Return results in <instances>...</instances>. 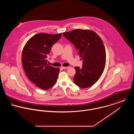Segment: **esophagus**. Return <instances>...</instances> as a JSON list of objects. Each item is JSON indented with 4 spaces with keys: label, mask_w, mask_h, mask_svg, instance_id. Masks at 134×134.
I'll use <instances>...</instances> for the list:
<instances>
[{
    "label": "esophagus",
    "mask_w": 134,
    "mask_h": 134,
    "mask_svg": "<svg viewBox=\"0 0 134 134\" xmlns=\"http://www.w3.org/2000/svg\"><path fill=\"white\" fill-rule=\"evenodd\" d=\"M63 69H68L69 68V66H62L61 67Z\"/></svg>",
    "instance_id": "obj_1"
}]
</instances>
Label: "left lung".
Wrapping results in <instances>:
<instances>
[{"label": "left lung", "instance_id": "8db88e82", "mask_svg": "<svg viewBox=\"0 0 134 134\" xmlns=\"http://www.w3.org/2000/svg\"><path fill=\"white\" fill-rule=\"evenodd\" d=\"M63 34L74 44L83 60L81 68L75 67L74 83L81 88L92 86L99 79L105 67L106 52L103 41L91 30L77 29Z\"/></svg>", "mask_w": 134, "mask_h": 134}]
</instances>
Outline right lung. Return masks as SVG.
<instances>
[{
	"instance_id": "obj_1",
	"label": "right lung",
	"mask_w": 134,
	"mask_h": 134,
	"mask_svg": "<svg viewBox=\"0 0 134 134\" xmlns=\"http://www.w3.org/2000/svg\"><path fill=\"white\" fill-rule=\"evenodd\" d=\"M62 34H36L29 39L23 49L21 61L24 70L29 80L40 89L48 90L57 81L60 69L49 65L46 58L52 46Z\"/></svg>"
}]
</instances>
